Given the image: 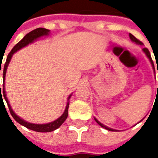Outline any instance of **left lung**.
<instances>
[{
  "label": "left lung",
  "mask_w": 158,
  "mask_h": 158,
  "mask_svg": "<svg viewBox=\"0 0 158 158\" xmlns=\"http://www.w3.org/2000/svg\"><path fill=\"white\" fill-rule=\"evenodd\" d=\"M129 38H130V40L133 41V42H135V43H136V44H138V45H141V46H143V43H142L141 41L139 40H137L136 38L135 37V36H133L132 34L129 33ZM143 51L144 52V53L146 54V56L149 58V61H150V63H151V65H152V67H153V69L155 70V68H154V63H153V60H152V59H151V55H150V52H149V51L147 49V48H143ZM157 74H158V67H157ZM157 92H158V84H157ZM95 120H96V122L98 123V124L99 125V126H101L102 127H104L105 129H106V130H109V131H117L115 130V129H112V128H110V127H106V126H105L104 124H102L101 122H99L97 118H95Z\"/></svg>",
  "instance_id": "left-lung-1"
}]
</instances>
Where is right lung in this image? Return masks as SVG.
<instances>
[{"instance_id": "add662e5", "label": "right lung", "mask_w": 158, "mask_h": 158, "mask_svg": "<svg viewBox=\"0 0 158 158\" xmlns=\"http://www.w3.org/2000/svg\"><path fill=\"white\" fill-rule=\"evenodd\" d=\"M50 32L49 30L47 29H45V28H38V29H35L33 31H31V32L27 33L23 39L19 41L16 45H15L13 49L10 51V52L9 53L8 57H7V60L4 64V68H3V81H5V76H6V72H7V69H8V66H9V61L11 60V58L13 56V54L15 53V52H17L18 50H20L21 48L26 46L29 44L32 43L33 41H35L36 40H38L40 37H43V36H46L48 35ZM0 74H1V67H0ZM0 92H1V84H0ZM3 97L5 98V100L8 104V106L9 108V112L11 113L12 117L14 118L15 120H16L19 124H21L22 126L27 127L28 129H31V130L36 131V132H41V133H47V132H52V131H54L55 129L59 128L64 121L66 120V118H68V114H69V102L67 103V106H66V109L64 111L63 114L58 118L56 120L52 121V122H50V123H47V124H33V123H30V122H27L25 120H23V118H21L20 117H18L16 114H15L14 111L12 110L11 106L9 105V100H8V98L6 96V91H5V84L3 82ZM71 95L69 97V99L70 98ZM0 98H2V92H1V97Z\"/></svg>"}]
</instances>
